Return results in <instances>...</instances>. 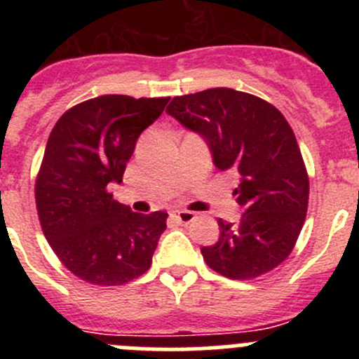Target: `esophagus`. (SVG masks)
Wrapping results in <instances>:
<instances>
[{"label":"esophagus","instance_id":"obj_1","mask_svg":"<svg viewBox=\"0 0 359 359\" xmlns=\"http://www.w3.org/2000/svg\"><path fill=\"white\" fill-rule=\"evenodd\" d=\"M172 217L180 224H189L196 219V213L189 212V210H173Z\"/></svg>","mask_w":359,"mask_h":359}]
</instances>
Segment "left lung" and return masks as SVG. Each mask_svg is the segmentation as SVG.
<instances>
[{
  "label": "left lung",
  "mask_w": 359,
  "mask_h": 359,
  "mask_svg": "<svg viewBox=\"0 0 359 359\" xmlns=\"http://www.w3.org/2000/svg\"><path fill=\"white\" fill-rule=\"evenodd\" d=\"M208 146L215 168L240 177L238 224L219 219L220 236L205 262L231 280H250L290 255L304 226L309 179L293 130L266 100L233 88L175 97L166 107Z\"/></svg>",
  "instance_id": "1"
}]
</instances>
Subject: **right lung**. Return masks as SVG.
I'll return each mask as SVG.
<instances>
[{"mask_svg":"<svg viewBox=\"0 0 359 359\" xmlns=\"http://www.w3.org/2000/svg\"><path fill=\"white\" fill-rule=\"evenodd\" d=\"M168 100L97 97L50 133L36 180L39 222L64 266L88 283H128L151 267L168 213L132 212L107 187L123 182L137 139Z\"/></svg>","mask_w":359,"mask_h":359,"instance_id":"right-lung-1","label":"right lung"}]
</instances>
